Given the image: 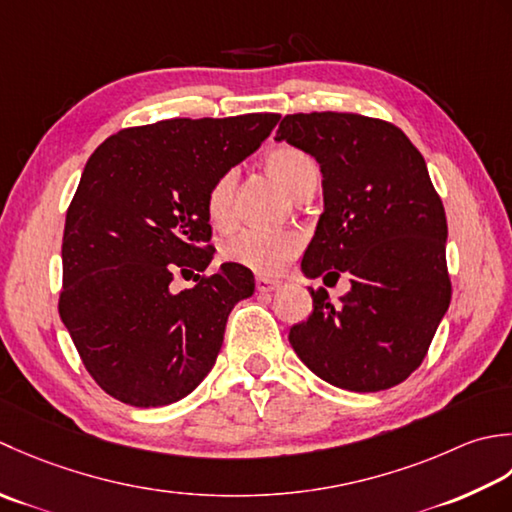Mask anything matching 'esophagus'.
I'll use <instances>...</instances> for the list:
<instances>
[{"label":"esophagus","instance_id":"esophagus-1","mask_svg":"<svg viewBox=\"0 0 512 512\" xmlns=\"http://www.w3.org/2000/svg\"><path fill=\"white\" fill-rule=\"evenodd\" d=\"M278 287H280V283L274 278H265V276L256 278V289L260 291V294H271V291H276Z\"/></svg>","mask_w":512,"mask_h":512}]
</instances>
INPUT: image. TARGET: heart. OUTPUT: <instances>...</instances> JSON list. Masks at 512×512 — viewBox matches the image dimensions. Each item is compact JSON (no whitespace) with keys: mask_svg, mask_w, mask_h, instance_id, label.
<instances>
[{"mask_svg":"<svg viewBox=\"0 0 512 512\" xmlns=\"http://www.w3.org/2000/svg\"><path fill=\"white\" fill-rule=\"evenodd\" d=\"M263 165L271 179L283 185L294 198L314 192L320 181V168L314 156L294 148V145H278V148L269 150ZM234 190L236 174L232 170L218 174L212 185L207 187L205 212L214 227L232 225ZM302 245H305V236L296 232V229H280V232L238 229V232L223 241L221 256L229 260V263L256 271V274L271 276L283 271L300 254Z\"/></svg>","mask_w":512,"mask_h":512,"instance_id":"obj_1","label":"heart"}]
</instances>
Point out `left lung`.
I'll return each instance as SVG.
<instances>
[{
    "mask_svg": "<svg viewBox=\"0 0 512 512\" xmlns=\"http://www.w3.org/2000/svg\"><path fill=\"white\" fill-rule=\"evenodd\" d=\"M276 141L322 172L325 212L302 271L351 276L338 305L309 289L314 309L289 329L291 347L333 387L391 389L420 367L451 302L446 214L424 156L398 125L353 112L287 114Z\"/></svg>",
    "mask_w": 512,
    "mask_h": 512,
    "instance_id": "1",
    "label": "left lung"
}]
</instances>
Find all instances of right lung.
<instances>
[{
    "label": "right lung",
    "instance_id": "1",
    "mask_svg": "<svg viewBox=\"0 0 512 512\" xmlns=\"http://www.w3.org/2000/svg\"><path fill=\"white\" fill-rule=\"evenodd\" d=\"M278 119H165L125 128L92 152L66 212L59 316L114 400L172 404L214 367L229 311L254 294V274L236 263L205 274L214 256L205 194ZM176 273L197 285L172 292Z\"/></svg>",
    "mask_w": 512,
    "mask_h": 512
}]
</instances>
